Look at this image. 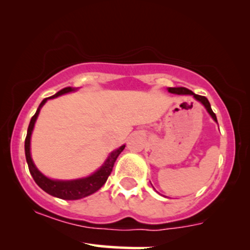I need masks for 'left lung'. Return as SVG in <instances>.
I'll return each instance as SVG.
<instances>
[{"label":"left lung","mask_w":250,"mask_h":250,"mask_svg":"<svg viewBox=\"0 0 250 250\" xmlns=\"http://www.w3.org/2000/svg\"><path fill=\"white\" fill-rule=\"evenodd\" d=\"M168 90L169 93H173V94H180V95H192V97L196 99L197 101H199L201 104L204 105L205 108H206V110L208 114L211 116V118L214 119L215 122L217 123V118H216V115L214 114L213 110H211V107H210V104L209 101L207 100L206 97H201V95H198V94H194L192 91L188 90L186 87H168L167 88Z\"/></svg>","instance_id":"1"}]
</instances>
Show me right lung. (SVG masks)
<instances>
[{
  "label": "right lung",
  "mask_w": 250,
  "mask_h": 250,
  "mask_svg": "<svg viewBox=\"0 0 250 250\" xmlns=\"http://www.w3.org/2000/svg\"><path fill=\"white\" fill-rule=\"evenodd\" d=\"M77 88L75 87H64L59 92H57L56 94L52 95L50 98H45L44 100L41 102V104L37 108L35 115L33 116L32 119H30L28 129H27V136L25 140V155H26V160L27 164H28L29 172L32 174L34 181H35L37 186H39L41 189L45 191L46 193L51 194V196L60 198V199L64 200H77L82 199V198H85L90 194L97 192V191L100 189V188L104 186L107 181L108 176L110 175L112 167H114V164L117 159L123 150L125 148V145L119 146L118 149H116L115 151L109 153L108 158L105 159L100 168L95 170L93 174L88 175L86 177H82V179H76V180H52L49 179V177L44 175L37 169V167L34 164L32 159V155H30V138H32V133L34 129V126H35V122L37 117H39V114L41 109L44 105V104L50 99H54L57 97H60V95L70 93V92L76 91Z\"/></svg>",
  "instance_id": "add662e5"
}]
</instances>
